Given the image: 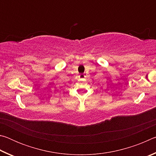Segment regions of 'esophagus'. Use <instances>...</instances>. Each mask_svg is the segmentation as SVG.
<instances>
[{
  "mask_svg": "<svg viewBox=\"0 0 156 156\" xmlns=\"http://www.w3.org/2000/svg\"><path fill=\"white\" fill-rule=\"evenodd\" d=\"M83 77L84 78H86V75L85 74H83Z\"/></svg>",
  "mask_w": 156,
  "mask_h": 156,
  "instance_id": "1",
  "label": "esophagus"
}]
</instances>
